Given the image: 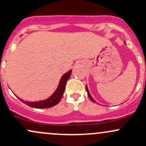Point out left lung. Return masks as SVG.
Masks as SVG:
<instances>
[{
    "label": "left lung",
    "instance_id": "left-lung-1",
    "mask_svg": "<svg viewBox=\"0 0 146 146\" xmlns=\"http://www.w3.org/2000/svg\"><path fill=\"white\" fill-rule=\"evenodd\" d=\"M86 91H87V92H88V96H89V98H90V99L91 101H92V102H94V103H95V101H94V100L93 99V98H92V96H91V95H90V92H89V91H88V87H87V86H86Z\"/></svg>",
    "mask_w": 146,
    "mask_h": 146
}]
</instances>
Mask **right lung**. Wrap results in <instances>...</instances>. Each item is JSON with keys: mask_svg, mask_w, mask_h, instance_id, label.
<instances>
[{"mask_svg": "<svg viewBox=\"0 0 146 146\" xmlns=\"http://www.w3.org/2000/svg\"><path fill=\"white\" fill-rule=\"evenodd\" d=\"M72 70H70L69 71H68L67 73H66L65 74L63 75V76L61 78L60 80V83L58 84V86L57 89H56L55 92H54V94H52L50 97H49L48 99L43 100V101H35V102H29V101H25L24 100L20 99L22 103H24V104L29 105V107L33 108H37V109H45V108H50L54 106V105H57L59 103L60 99H62L63 93L65 90V86L66 84L67 80L69 79L70 76H71Z\"/></svg>", "mask_w": 146, "mask_h": 146, "instance_id": "1", "label": "right lung"}]
</instances>
